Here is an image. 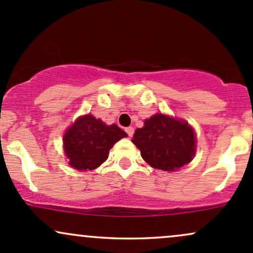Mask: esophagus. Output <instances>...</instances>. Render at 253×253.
Wrapping results in <instances>:
<instances>
[{
	"label": "esophagus",
	"instance_id": "34e87169",
	"mask_svg": "<svg viewBox=\"0 0 253 253\" xmlns=\"http://www.w3.org/2000/svg\"><path fill=\"white\" fill-rule=\"evenodd\" d=\"M125 130H126V133L128 134V136H133V134H134V128H133V127H127Z\"/></svg>",
	"mask_w": 253,
	"mask_h": 253
}]
</instances>
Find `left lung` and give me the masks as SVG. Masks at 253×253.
Masks as SVG:
<instances>
[{"label": "left lung", "mask_w": 253, "mask_h": 253, "mask_svg": "<svg viewBox=\"0 0 253 253\" xmlns=\"http://www.w3.org/2000/svg\"><path fill=\"white\" fill-rule=\"evenodd\" d=\"M132 143L147 164L163 171H175L190 163L196 151L193 127L164 114L146 119L144 127L136 128Z\"/></svg>", "instance_id": "left-lung-1"}]
</instances>
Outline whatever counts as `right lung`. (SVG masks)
Here are the masks:
<instances>
[{
  "instance_id": "right-lung-1",
  "label": "right lung",
  "mask_w": 253,
  "mask_h": 253,
  "mask_svg": "<svg viewBox=\"0 0 253 253\" xmlns=\"http://www.w3.org/2000/svg\"><path fill=\"white\" fill-rule=\"evenodd\" d=\"M127 133L117 125H106L91 114L80 117L65 132L64 151L69 164L80 171L94 170L107 161L109 150Z\"/></svg>"
}]
</instances>
